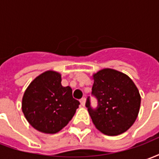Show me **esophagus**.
Instances as JSON below:
<instances>
[{"label": "esophagus", "mask_w": 159, "mask_h": 159, "mask_svg": "<svg viewBox=\"0 0 159 159\" xmlns=\"http://www.w3.org/2000/svg\"><path fill=\"white\" fill-rule=\"evenodd\" d=\"M80 102H81V105L84 107L85 106V103H86V98H82L81 100H80Z\"/></svg>", "instance_id": "34e87169"}]
</instances>
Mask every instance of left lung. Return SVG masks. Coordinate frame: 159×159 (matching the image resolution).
Segmentation results:
<instances>
[{"label":"left lung","mask_w":159,"mask_h":159,"mask_svg":"<svg viewBox=\"0 0 159 159\" xmlns=\"http://www.w3.org/2000/svg\"><path fill=\"white\" fill-rule=\"evenodd\" d=\"M92 95L98 106L93 108L88 97L86 107L93 124L107 135L123 134L133 125L140 107L139 90L129 76L112 69L93 75Z\"/></svg>","instance_id":"left-lung-1"}]
</instances>
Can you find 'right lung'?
Instances as JSON below:
<instances>
[{
	"instance_id": "right-lung-1",
	"label": "right lung",
	"mask_w": 159,
	"mask_h": 159,
	"mask_svg": "<svg viewBox=\"0 0 159 159\" xmlns=\"http://www.w3.org/2000/svg\"><path fill=\"white\" fill-rule=\"evenodd\" d=\"M79 105L73 98L71 88L61 85L60 74L48 70L27 88L22 111L33 128L42 133L55 134L68 124Z\"/></svg>"
}]
</instances>
